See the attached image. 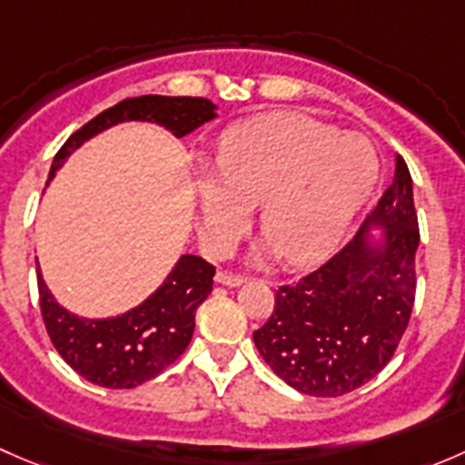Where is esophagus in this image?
Returning <instances> with one entry per match:
<instances>
[{"instance_id": "obj_1", "label": "esophagus", "mask_w": 465, "mask_h": 465, "mask_svg": "<svg viewBox=\"0 0 465 465\" xmlns=\"http://www.w3.org/2000/svg\"><path fill=\"white\" fill-rule=\"evenodd\" d=\"M215 281H218V283L229 285V288H232V285H241V283H242V276L236 274V272L220 270L218 274H215Z\"/></svg>"}]
</instances>
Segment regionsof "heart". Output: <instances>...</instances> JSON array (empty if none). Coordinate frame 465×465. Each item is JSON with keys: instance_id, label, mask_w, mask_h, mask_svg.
<instances>
[{"instance_id": "obj_1", "label": "heart", "mask_w": 465, "mask_h": 465, "mask_svg": "<svg viewBox=\"0 0 465 465\" xmlns=\"http://www.w3.org/2000/svg\"><path fill=\"white\" fill-rule=\"evenodd\" d=\"M378 180V157L358 134L303 114H272L223 137L215 171L200 175L204 238L224 252L261 204L267 245L292 265L326 254Z\"/></svg>"}]
</instances>
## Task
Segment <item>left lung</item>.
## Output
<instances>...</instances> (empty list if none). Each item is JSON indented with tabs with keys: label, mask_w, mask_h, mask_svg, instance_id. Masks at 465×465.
<instances>
[{
	"label": "left lung",
	"mask_w": 465,
	"mask_h": 465,
	"mask_svg": "<svg viewBox=\"0 0 465 465\" xmlns=\"http://www.w3.org/2000/svg\"><path fill=\"white\" fill-rule=\"evenodd\" d=\"M369 222L388 227L380 255L368 254L362 227L317 270L279 285L270 320L254 331L272 371L308 396L335 398L367 384L387 367L407 331L420 232L402 157Z\"/></svg>",
	"instance_id": "obj_1"
}]
</instances>
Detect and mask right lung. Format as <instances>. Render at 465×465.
Returning <instances> with one entry per match:
<instances>
[{
  "label": "right lung",
  "instance_id": "obj_1",
  "mask_svg": "<svg viewBox=\"0 0 465 465\" xmlns=\"http://www.w3.org/2000/svg\"><path fill=\"white\" fill-rule=\"evenodd\" d=\"M215 105L195 96L125 98L87 121L55 153L49 180L83 142L121 121H154L175 137L193 133L213 119ZM37 272L40 312L51 344L64 362L92 384L133 389L171 367L186 351L195 328V311L213 290L215 267L200 256H182L162 288L142 306L112 320H81L55 303Z\"/></svg>",
  "mask_w": 465,
  "mask_h": 465
}]
</instances>
